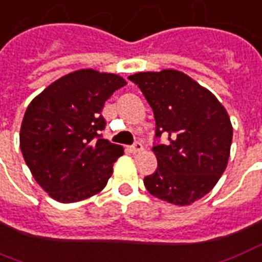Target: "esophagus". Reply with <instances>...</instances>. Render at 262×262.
I'll use <instances>...</instances> for the list:
<instances>
[{
    "instance_id": "34e87169",
    "label": "esophagus",
    "mask_w": 262,
    "mask_h": 262,
    "mask_svg": "<svg viewBox=\"0 0 262 262\" xmlns=\"http://www.w3.org/2000/svg\"><path fill=\"white\" fill-rule=\"evenodd\" d=\"M129 151H130L132 154H139L143 151V145H141V143H135V144L132 145L130 148H129Z\"/></svg>"
}]
</instances>
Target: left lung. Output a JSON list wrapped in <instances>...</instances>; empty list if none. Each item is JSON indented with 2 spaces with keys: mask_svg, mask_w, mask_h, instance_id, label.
<instances>
[{
  "mask_svg": "<svg viewBox=\"0 0 262 262\" xmlns=\"http://www.w3.org/2000/svg\"><path fill=\"white\" fill-rule=\"evenodd\" d=\"M129 79L152 108L157 137L169 139L152 148L158 169L144 177L145 188L171 205H191L214 188L228 165L233 133L228 113L209 89L177 70Z\"/></svg>",
  "mask_w": 262,
  "mask_h": 262,
  "instance_id": "left-lung-1",
  "label": "left lung"
}]
</instances>
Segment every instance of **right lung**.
<instances>
[{"mask_svg": "<svg viewBox=\"0 0 262 262\" xmlns=\"http://www.w3.org/2000/svg\"><path fill=\"white\" fill-rule=\"evenodd\" d=\"M126 85L121 75L82 69L56 79L35 96L20 126V149L31 174L60 203H74L103 191L121 145L99 135L101 110Z\"/></svg>", "mask_w": 262, "mask_h": 262, "instance_id": "1", "label": "right lung"}]
</instances>
